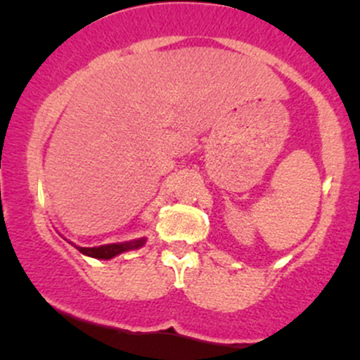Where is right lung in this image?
Instances as JSON below:
<instances>
[{
  "mask_svg": "<svg viewBox=\"0 0 360 360\" xmlns=\"http://www.w3.org/2000/svg\"><path fill=\"white\" fill-rule=\"evenodd\" d=\"M72 244V242H69ZM146 244V238H136V240H129V242H120V244H106V245H99V248H79V245H75L76 249L79 250L82 254L90 257H96V259H111V257L118 256V254L127 252V250H134L139 249Z\"/></svg>",
  "mask_w": 360,
  "mask_h": 360,
  "instance_id": "add662e5",
  "label": "right lung"
}]
</instances>
